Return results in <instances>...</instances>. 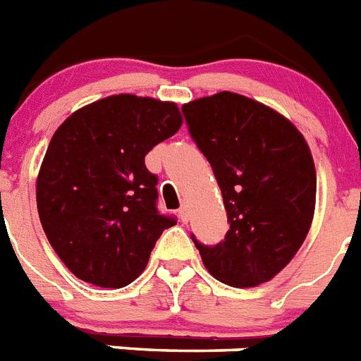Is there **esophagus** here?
Wrapping results in <instances>:
<instances>
[{
    "mask_svg": "<svg viewBox=\"0 0 361 361\" xmlns=\"http://www.w3.org/2000/svg\"><path fill=\"white\" fill-rule=\"evenodd\" d=\"M178 217H180V221H183V223H188V221H190V212H188L186 206L178 208Z\"/></svg>",
    "mask_w": 361,
    "mask_h": 361,
    "instance_id": "obj_1",
    "label": "esophagus"
}]
</instances>
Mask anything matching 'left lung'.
Listing matches in <instances>:
<instances>
[{
  "mask_svg": "<svg viewBox=\"0 0 361 361\" xmlns=\"http://www.w3.org/2000/svg\"><path fill=\"white\" fill-rule=\"evenodd\" d=\"M183 113L214 169L230 223L214 246L192 235L202 263L226 285L270 281L312 223L316 168L309 144L277 111L230 91L184 104Z\"/></svg>",
  "mask_w": 361,
  "mask_h": 361,
  "instance_id": "obj_1",
  "label": "left lung"
}]
</instances>
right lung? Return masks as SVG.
<instances>
[{"mask_svg": "<svg viewBox=\"0 0 361 361\" xmlns=\"http://www.w3.org/2000/svg\"><path fill=\"white\" fill-rule=\"evenodd\" d=\"M180 126L173 102L115 94L73 113L52 135L36 202L49 243L78 279L129 285L177 224L157 208L159 178L144 159Z\"/></svg>", "mask_w": 361, "mask_h": 361, "instance_id": "right-lung-1", "label": "right lung"}]
</instances>
